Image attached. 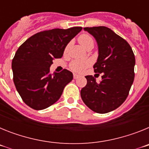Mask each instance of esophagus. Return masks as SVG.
<instances>
[{
    "label": "esophagus",
    "mask_w": 149,
    "mask_h": 149,
    "mask_svg": "<svg viewBox=\"0 0 149 149\" xmlns=\"http://www.w3.org/2000/svg\"><path fill=\"white\" fill-rule=\"evenodd\" d=\"M73 77H74V79H77V78H78L80 76H79L78 74H74Z\"/></svg>",
    "instance_id": "obj_1"
}]
</instances>
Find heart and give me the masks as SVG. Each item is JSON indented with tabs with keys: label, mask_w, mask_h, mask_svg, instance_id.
Returning <instances> with one entry per match:
<instances>
[{
	"label": "heart",
	"mask_w": 149,
	"mask_h": 149,
	"mask_svg": "<svg viewBox=\"0 0 149 149\" xmlns=\"http://www.w3.org/2000/svg\"><path fill=\"white\" fill-rule=\"evenodd\" d=\"M78 42L85 49L89 46H93V45H94V40H93V37L91 36L87 35V34H83V35L80 36L78 38ZM89 65H90V62L89 60H75L71 63L70 68L73 72L81 73Z\"/></svg>",
	"instance_id": "obj_1"
}]
</instances>
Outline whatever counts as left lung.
Instances as JSON below:
<instances>
[{
  "label": "left lung",
  "instance_id": "obj_1",
  "mask_svg": "<svg viewBox=\"0 0 149 149\" xmlns=\"http://www.w3.org/2000/svg\"><path fill=\"white\" fill-rule=\"evenodd\" d=\"M98 45V56L95 72L103 73L100 83L92 75L86 76L87 84L81 90L84 104L98 113L118 108L128 95L134 79L135 56L124 39L106 27H84Z\"/></svg>",
  "mask_w": 149,
  "mask_h": 149
}]
</instances>
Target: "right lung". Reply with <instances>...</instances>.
Here are the masks:
<instances>
[{"mask_svg": "<svg viewBox=\"0 0 149 149\" xmlns=\"http://www.w3.org/2000/svg\"><path fill=\"white\" fill-rule=\"evenodd\" d=\"M82 27L53 29L38 33L18 48L12 62L13 81L24 102L41 110L57 101L73 74L64 69L54 74L50 67L54 58H61L65 47Z\"/></svg>", "mask_w": 149, "mask_h": 149, "instance_id": "1", "label": "right lung"}]
</instances>
